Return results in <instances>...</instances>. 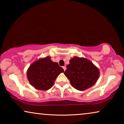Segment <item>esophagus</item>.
I'll use <instances>...</instances> for the list:
<instances>
[{"label":"esophagus","instance_id":"1","mask_svg":"<svg viewBox=\"0 0 124 124\" xmlns=\"http://www.w3.org/2000/svg\"><path fill=\"white\" fill-rule=\"evenodd\" d=\"M62 68H63L64 70L65 71L66 70V69H67V68H66V67H62Z\"/></svg>","mask_w":124,"mask_h":124}]
</instances>
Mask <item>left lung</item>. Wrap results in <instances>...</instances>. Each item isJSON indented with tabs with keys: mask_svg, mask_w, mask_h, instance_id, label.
Here are the masks:
<instances>
[{
	"mask_svg": "<svg viewBox=\"0 0 124 124\" xmlns=\"http://www.w3.org/2000/svg\"><path fill=\"white\" fill-rule=\"evenodd\" d=\"M64 74L71 85L79 91L92 87L99 78V69L90 60L74 56L69 60Z\"/></svg>",
	"mask_w": 124,
	"mask_h": 124,
	"instance_id": "obj_1",
	"label": "left lung"
}]
</instances>
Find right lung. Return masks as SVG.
<instances>
[{"instance_id":"1","label":"right lung","mask_w":124,"mask_h":124,"mask_svg":"<svg viewBox=\"0 0 124 124\" xmlns=\"http://www.w3.org/2000/svg\"><path fill=\"white\" fill-rule=\"evenodd\" d=\"M64 69L57 62H53L50 56L40 58L28 68L27 78L30 84L35 89L46 91L54 84V81Z\"/></svg>"}]
</instances>
